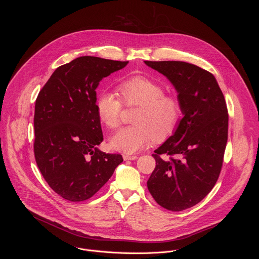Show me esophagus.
Instances as JSON below:
<instances>
[{
  "mask_svg": "<svg viewBox=\"0 0 259 259\" xmlns=\"http://www.w3.org/2000/svg\"><path fill=\"white\" fill-rule=\"evenodd\" d=\"M138 157L137 156H135V155H133V156H131V155H127V154H124L123 155V159L125 160V161H133V160H136Z\"/></svg>",
  "mask_w": 259,
  "mask_h": 259,
  "instance_id": "obj_1",
  "label": "esophagus"
}]
</instances>
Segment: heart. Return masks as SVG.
Returning a JSON list of instances; mask_svg holds the SVG:
<instances>
[{
	"label": "heart",
	"instance_id": "heart-1",
	"mask_svg": "<svg viewBox=\"0 0 259 259\" xmlns=\"http://www.w3.org/2000/svg\"><path fill=\"white\" fill-rule=\"evenodd\" d=\"M118 92L126 105L139 108L133 118L135 125L125 127L110 138L114 150L133 154L149 146L155 139L162 141L177 127L182 106L178 98L164 95V88L145 77H132L122 81ZM100 122L108 129H117L121 123L122 101L110 91H102L95 100Z\"/></svg>",
	"mask_w": 259,
	"mask_h": 259
}]
</instances>
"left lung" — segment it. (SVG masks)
<instances>
[{"label":"left lung","instance_id":"obj_1","mask_svg":"<svg viewBox=\"0 0 259 259\" xmlns=\"http://www.w3.org/2000/svg\"><path fill=\"white\" fill-rule=\"evenodd\" d=\"M164 75L177 92L183 117L173 134L155 151L156 168L147 189L171 211L201 202L218 179L228 141L226 99L209 71L183 61H144ZM162 154L176 158L163 159Z\"/></svg>","mask_w":259,"mask_h":259}]
</instances>
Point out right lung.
I'll list each match as a JSON object with an SVG mask.
<instances>
[{
    "label": "right lung",
    "mask_w": 259,
    "mask_h": 259,
    "mask_svg": "<svg viewBox=\"0 0 259 259\" xmlns=\"http://www.w3.org/2000/svg\"><path fill=\"white\" fill-rule=\"evenodd\" d=\"M128 61L81 56L55 69L34 106L33 151L49 187L70 202L94 196L123 162L105 154L95 100L99 82Z\"/></svg>",
    "instance_id": "1"
}]
</instances>
